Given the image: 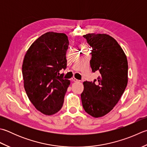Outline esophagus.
I'll return each instance as SVG.
<instances>
[{
    "label": "esophagus",
    "instance_id": "34e87169",
    "mask_svg": "<svg viewBox=\"0 0 147 147\" xmlns=\"http://www.w3.org/2000/svg\"><path fill=\"white\" fill-rule=\"evenodd\" d=\"M72 80H73V82H80V80H77V79H76L75 78H72V79H71Z\"/></svg>",
    "mask_w": 147,
    "mask_h": 147
}]
</instances>
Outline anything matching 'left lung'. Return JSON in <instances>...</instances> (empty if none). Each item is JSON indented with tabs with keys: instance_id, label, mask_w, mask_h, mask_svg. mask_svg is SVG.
Returning a JSON list of instances; mask_svg holds the SVG:
<instances>
[{
	"instance_id": "left-lung-1",
	"label": "left lung",
	"mask_w": 147,
	"mask_h": 147,
	"mask_svg": "<svg viewBox=\"0 0 147 147\" xmlns=\"http://www.w3.org/2000/svg\"><path fill=\"white\" fill-rule=\"evenodd\" d=\"M92 47V71L99 72L94 82H83L81 94L83 109L94 117L108 113L119 102L128 81V62L115 39L105 34L83 36Z\"/></svg>"
}]
</instances>
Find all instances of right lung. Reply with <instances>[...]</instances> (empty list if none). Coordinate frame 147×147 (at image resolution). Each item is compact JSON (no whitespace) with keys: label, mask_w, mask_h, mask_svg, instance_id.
Here are the masks:
<instances>
[{"label":"right lung","mask_w":147,"mask_h":147,"mask_svg":"<svg viewBox=\"0 0 147 147\" xmlns=\"http://www.w3.org/2000/svg\"><path fill=\"white\" fill-rule=\"evenodd\" d=\"M67 36L64 33H45L34 41L22 65L24 88L37 110L47 115L58 112L64 103L70 80L59 71L67 67Z\"/></svg>","instance_id":"right-lung-1"}]
</instances>
